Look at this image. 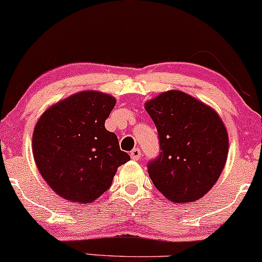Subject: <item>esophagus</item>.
Segmentation results:
<instances>
[{"label":"esophagus","instance_id":"obj_1","mask_svg":"<svg viewBox=\"0 0 262 262\" xmlns=\"http://www.w3.org/2000/svg\"><path fill=\"white\" fill-rule=\"evenodd\" d=\"M130 156H131V158H132V160H134V161H139L140 157H141V151H140V148H134V149H132Z\"/></svg>","mask_w":262,"mask_h":262}]
</instances>
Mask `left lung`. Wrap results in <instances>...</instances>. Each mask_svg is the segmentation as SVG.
Segmentation results:
<instances>
[{
  "label": "left lung",
  "instance_id": "8db88e82",
  "mask_svg": "<svg viewBox=\"0 0 262 262\" xmlns=\"http://www.w3.org/2000/svg\"><path fill=\"white\" fill-rule=\"evenodd\" d=\"M158 131L161 154L148 163L155 187L173 203L198 201L216 183L226 163L229 136L219 114L181 90L145 102Z\"/></svg>",
  "mask_w": 262,
  "mask_h": 262
}]
</instances>
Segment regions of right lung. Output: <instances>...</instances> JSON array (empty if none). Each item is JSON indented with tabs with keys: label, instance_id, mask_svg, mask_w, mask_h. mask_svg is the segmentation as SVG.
Here are the masks:
<instances>
[{
	"label": "right lung",
	"instance_id": "right-lung-1",
	"mask_svg": "<svg viewBox=\"0 0 262 262\" xmlns=\"http://www.w3.org/2000/svg\"><path fill=\"white\" fill-rule=\"evenodd\" d=\"M116 99L84 90L47 108L32 137L34 162L49 187L67 201L90 204L104 194L130 156L105 128Z\"/></svg>",
	"mask_w": 262,
	"mask_h": 262
}]
</instances>
